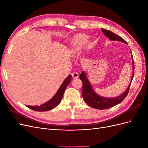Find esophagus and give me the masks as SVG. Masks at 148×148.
I'll return each mask as SVG.
<instances>
[{
	"instance_id": "obj_1",
	"label": "esophagus",
	"mask_w": 148,
	"mask_h": 148,
	"mask_svg": "<svg viewBox=\"0 0 148 148\" xmlns=\"http://www.w3.org/2000/svg\"><path fill=\"white\" fill-rule=\"evenodd\" d=\"M71 75H72V77L73 78H78L79 77V75L77 72H76V71H74L72 73H71Z\"/></svg>"
}]
</instances>
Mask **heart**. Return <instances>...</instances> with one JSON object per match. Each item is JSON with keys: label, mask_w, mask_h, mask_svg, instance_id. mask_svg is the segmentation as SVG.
Segmentation results:
<instances>
[{"label": "heart", "mask_w": 148, "mask_h": 148, "mask_svg": "<svg viewBox=\"0 0 148 148\" xmlns=\"http://www.w3.org/2000/svg\"><path fill=\"white\" fill-rule=\"evenodd\" d=\"M89 42V37L87 34H78L73 38L71 44V51L74 55L81 54L84 49L86 47Z\"/></svg>", "instance_id": "1"}]
</instances>
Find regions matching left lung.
I'll use <instances>...</instances> for the list:
<instances>
[{
  "mask_svg": "<svg viewBox=\"0 0 148 148\" xmlns=\"http://www.w3.org/2000/svg\"><path fill=\"white\" fill-rule=\"evenodd\" d=\"M102 31L105 34L106 37L108 38L111 41H120L124 42L125 44H127V42L125 41V40L121 37L119 36L118 35L115 34V33L111 32V31L107 30L105 29H102ZM132 56V53L131 52ZM132 68H133V75L132 77L129 86L127 88L122 95L115 97H102L95 92L92 89L91 84L88 80L86 74H85L84 71H82L81 74L79 75V79L82 80L83 83V91H82V95L83 97L86 104L92 108L97 109H109L110 107H113L118 104H120L122 102L126 96H127L128 91L130 90V84L132 83L133 78L134 77V62L132 56Z\"/></svg>",
  "mask_w": 148,
  "mask_h": 148,
  "instance_id": "obj_1",
  "label": "left lung"
}]
</instances>
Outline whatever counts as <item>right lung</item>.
<instances>
[{
    "label": "right lung",
    "mask_w": 148,
    "mask_h": 148,
    "mask_svg": "<svg viewBox=\"0 0 148 148\" xmlns=\"http://www.w3.org/2000/svg\"><path fill=\"white\" fill-rule=\"evenodd\" d=\"M71 75H69L64 80V82L62 83L61 86H60L59 89H58V91L56 93V95L47 102L44 103V104L40 106H26L31 109L36 110V111H39V112L47 111L53 109L54 107H56L60 104V102L62 99V97H63L65 89L71 82Z\"/></svg>",
    "instance_id": "right-lung-1"
}]
</instances>
